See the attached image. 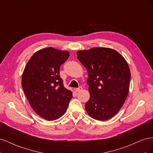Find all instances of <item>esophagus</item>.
Segmentation results:
<instances>
[{
  "mask_svg": "<svg viewBox=\"0 0 153 153\" xmlns=\"http://www.w3.org/2000/svg\"><path fill=\"white\" fill-rule=\"evenodd\" d=\"M82 90V87H79L78 88H76V89H75V92H79V91H81Z\"/></svg>",
  "mask_w": 153,
  "mask_h": 153,
  "instance_id": "1",
  "label": "esophagus"
}]
</instances>
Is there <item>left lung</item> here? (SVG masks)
I'll use <instances>...</instances> for the list:
<instances>
[{
  "label": "left lung",
  "instance_id": "8db88e82",
  "mask_svg": "<svg viewBox=\"0 0 153 153\" xmlns=\"http://www.w3.org/2000/svg\"><path fill=\"white\" fill-rule=\"evenodd\" d=\"M77 58L88 73L89 100L85 105L87 114L98 121L114 117L126 99L131 73L126 60L109 48L79 50Z\"/></svg>",
  "mask_w": 153,
  "mask_h": 153
}]
</instances>
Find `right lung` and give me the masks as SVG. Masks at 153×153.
Returning <instances> with one entry per match:
<instances>
[{
  "label": "right lung",
  "instance_id": "add662e5",
  "mask_svg": "<svg viewBox=\"0 0 153 153\" xmlns=\"http://www.w3.org/2000/svg\"><path fill=\"white\" fill-rule=\"evenodd\" d=\"M69 52L52 47L40 50L24 69L22 85L31 107L47 121H54L66 112L72 92L66 89L60 76V67Z\"/></svg>",
  "mask_w": 153,
  "mask_h": 153
}]
</instances>
